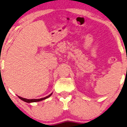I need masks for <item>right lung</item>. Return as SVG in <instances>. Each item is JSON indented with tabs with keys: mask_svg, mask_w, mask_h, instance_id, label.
<instances>
[{
	"mask_svg": "<svg viewBox=\"0 0 127 127\" xmlns=\"http://www.w3.org/2000/svg\"><path fill=\"white\" fill-rule=\"evenodd\" d=\"M52 93L51 94H50L49 95L47 96L46 97H45L43 98H41V99H25V98H23V97H20V96H18V97L20 98V99L24 101V102H27V103H32V102H40V101H42L43 100H45V99H47V98H48L49 97H50V96L52 95Z\"/></svg>",
	"mask_w": 127,
	"mask_h": 127,
	"instance_id": "1",
	"label": "right lung"
}]
</instances>
